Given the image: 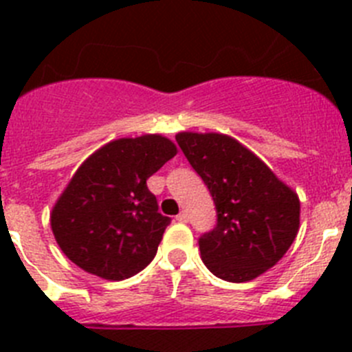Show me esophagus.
<instances>
[{
  "label": "esophagus",
  "mask_w": 352,
  "mask_h": 352,
  "mask_svg": "<svg viewBox=\"0 0 352 352\" xmlns=\"http://www.w3.org/2000/svg\"><path fill=\"white\" fill-rule=\"evenodd\" d=\"M176 220H178V222H188V213H186V211H182V213L178 214V217H176Z\"/></svg>",
  "instance_id": "1"
}]
</instances>
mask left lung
I'll return each instance as SVG.
<instances>
[{
    "label": "left lung",
    "mask_w": 352,
    "mask_h": 352,
    "mask_svg": "<svg viewBox=\"0 0 352 352\" xmlns=\"http://www.w3.org/2000/svg\"><path fill=\"white\" fill-rule=\"evenodd\" d=\"M176 141L217 210V226L199 238L208 270L239 284L275 266L298 234V195L229 135L182 132Z\"/></svg>",
    "instance_id": "1"
}]
</instances>
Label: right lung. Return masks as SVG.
<instances>
[{"label": "right lung", "mask_w": 352, "mask_h": 352, "mask_svg": "<svg viewBox=\"0 0 352 352\" xmlns=\"http://www.w3.org/2000/svg\"><path fill=\"white\" fill-rule=\"evenodd\" d=\"M174 155L169 139L142 135L109 142L84 162L51 214L65 256L107 280L144 270L170 223L146 179Z\"/></svg>", "instance_id": "1"}]
</instances>
